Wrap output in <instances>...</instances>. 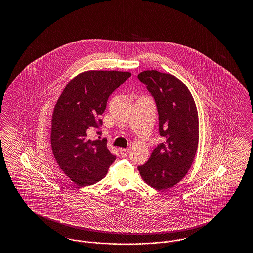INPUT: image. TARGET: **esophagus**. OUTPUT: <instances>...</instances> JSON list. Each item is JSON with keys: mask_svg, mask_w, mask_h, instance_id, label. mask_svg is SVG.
<instances>
[{"mask_svg": "<svg viewBox=\"0 0 253 253\" xmlns=\"http://www.w3.org/2000/svg\"><path fill=\"white\" fill-rule=\"evenodd\" d=\"M121 155L122 157H127L130 154V150L129 149H120Z\"/></svg>", "mask_w": 253, "mask_h": 253, "instance_id": "34e87169", "label": "esophagus"}]
</instances>
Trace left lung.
<instances>
[{
	"label": "left lung",
	"mask_w": 253,
	"mask_h": 253,
	"mask_svg": "<svg viewBox=\"0 0 253 253\" xmlns=\"http://www.w3.org/2000/svg\"><path fill=\"white\" fill-rule=\"evenodd\" d=\"M137 78L155 98L159 133L164 138L137 168L149 186L164 191L182 180L192 167L199 141L197 108L190 90L175 76L146 70Z\"/></svg>",
	"instance_id": "obj_1"
}]
</instances>
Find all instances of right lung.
<instances>
[{
  "label": "right lung",
  "instance_id": "add662e5",
  "mask_svg": "<svg viewBox=\"0 0 253 253\" xmlns=\"http://www.w3.org/2000/svg\"><path fill=\"white\" fill-rule=\"evenodd\" d=\"M131 75L116 70L81 73L65 86L54 107L52 152L64 174L78 186L93 185L104 178L116 159L104 139L93 141L87 133L102 124L98 118L109 96Z\"/></svg>",
  "mask_w": 253,
  "mask_h": 253
}]
</instances>
